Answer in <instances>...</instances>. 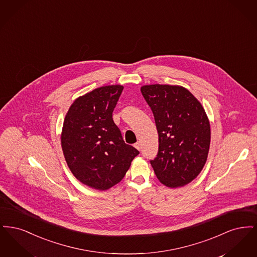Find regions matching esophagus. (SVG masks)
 <instances>
[{"label":"esophagus","instance_id":"obj_1","mask_svg":"<svg viewBox=\"0 0 257 257\" xmlns=\"http://www.w3.org/2000/svg\"><path fill=\"white\" fill-rule=\"evenodd\" d=\"M135 147L138 149V150H141L142 149V144L140 143V142H137L136 144H135Z\"/></svg>","mask_w":257,"mask_h":257}]
</instances>
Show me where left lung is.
Returning <instances> with one entry per match:
<instances>
[{"mask_svg": "<svg viewBox=\"0 0 257 257\" xmlns=\"http://www.w3.org/2000/svg\"><path fill=\"white\" fill-rule=\"evenodd\" d=\"M159 135L157 157L150 164L161 183L178 188L192 182L207 160L211 130L200 102L183 86L141 87Z\"/></svg>", "mask_w": 257, "mask_h": 257, "instance_id": "8db88e82", "label": "left lung"}]
</instances>
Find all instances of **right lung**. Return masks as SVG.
Listing matches in <instances>:
<instances>
[{
  "instance_id": "obj_1",
  "label": "right lung",
  "mask_w": 257,
  "mask_h": 257,
  "mask_svg": "<svg viewBox=\"0 0 257 257\" xmlns=\"http://www.w3.org/2000/svg\"><path fill=\"white\" fill-rule=\"evenodd\" d=\"M122 90L120 85L101 86L77 98L63 121L61 147L68 168L80 182L100 191L120 182L140 153L124 143L112 120Z\"/></svg>"
}]
</instances>
